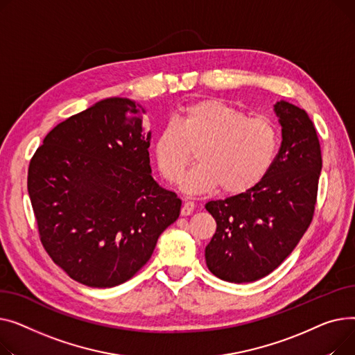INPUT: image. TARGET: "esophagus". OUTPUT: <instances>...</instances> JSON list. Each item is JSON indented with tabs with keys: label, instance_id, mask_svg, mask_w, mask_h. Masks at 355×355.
<instances>
[{
	"label": "esophagus",
	"instance_id": "1",
	"mask_svg": "<svg viewBox=\"0 0 355 355\" xmlns=\"http://www.w3.org/2000/svg\"><path fill=\"white\" fill-rule=\"evenodd\" d=\"M193 211H195V202H192V200H186V202H184V205H183V207H182L180 214H182L183 216H187V215H191Z\"/></svg>",
	"mask_w": 355,
	"mask_h": 355
}]
</instances>
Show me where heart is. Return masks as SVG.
Returning <instances> with one entry per match:
<instances>
[{
    "mask_svg": "<svg viewBox=\"0 0 355 355\" xmlns=\"http://www.w3.org/2000/svg\"><path fill=\"white\" fill-rule=\"evenodd\" d=\"M196 146L199 163L184 178L183 189L205 193L220 186L223 193L238 195L252 189L272 168L279 132L269 119L249 117L223 100L193 101L156 135L153 152L160 175L178 184Z\"/></svg>",
    "mask_w": 355,
    "mask_h": 355,
    "instance_id": "obj_1",
    "label": "heart"
}]
</instances>
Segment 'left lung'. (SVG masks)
<instances>
[{
    "label": "left lung",
    "instance_id": "left-lung-1",
    "mask_svg": "<svg viewBox=\"0 0 355 355\" xmlns=\"http://www.w3.org/2000/svg\"><path fill=\"white\" fill-rule=\"evenodd\" d=\"M282 143L268 175L243 193L211 200L216 232L205 249L211 272L227 282H254L277 269L309 227L322 168L320 140L305 110L278 101Z\"/></svg>",
    "mask_w": 355,
    "mask_h": 355
}]
</instances>
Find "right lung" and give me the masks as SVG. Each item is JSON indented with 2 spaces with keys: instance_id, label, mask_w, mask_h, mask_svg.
<instances>
[{
  "instance_id": "1",
  "label": "right lung",
  "mask_w": 355,
  "mask_h": 355,
  "mask_svg": "<svg viewBox=\"0 0 355 355\" xmlns=\"http://www.w3.org/2000/svg\"><path fill=\"white\" fill-rule=\"evenodd\" d=\"M144 110L106 98L58 123L28 166V195L46 252L74 281L112 288L148 262L182 200L150 172Z\"/></svg>"
}]
</instances>
